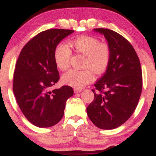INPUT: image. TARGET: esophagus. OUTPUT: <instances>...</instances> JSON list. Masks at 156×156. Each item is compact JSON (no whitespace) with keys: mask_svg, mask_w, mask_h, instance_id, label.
Instances as JSON below:
<instances>
[{"mask_svg":"<svg viewBox=\"0 0 156 156\" xmlns=\"http://www.w3.org/2000/svg\"><path fill=\"white\" fill-rule=\"evenodd\" d=\"M82 91V88H74V93H80Z\"/></svg>","mask_w":156,"mask_h":156,"instance_id":"34e87169","label":"esophagus"}]
</instances>
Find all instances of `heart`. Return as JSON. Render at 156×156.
<instances>
[{"instance_id": "heart-1", "label": "heart", "mask_w": 156, "mask_h": 156, "mask_svg": "<svg viewBox=\"0 0 156 156\" xmlns=\"http://www.w3.org/2000/svg\"><path fill=\"white\" fill-rule=\"evenodd\" d=\"M70 46L75 52L84 56L83 71L71 70L64 73L62 81L65 85L81 88L92 82L94 79L93 71L102 73L106 70L111 58V48L108 43L102 42L98 38L83 36L70 41ZM71 52L67 45L58 44L53 53L56 67L61 71H65L70 66Z\"/></svg>"}]
</instances>
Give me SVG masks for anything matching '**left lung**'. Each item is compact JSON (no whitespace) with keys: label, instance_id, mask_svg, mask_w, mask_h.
<instances>
[{"label":"left lung","instance_id":"8db88e82","mask_svg":"<svg viewBox=\"0 0 156 156\" xmlns=\"http://www.w3.org/2000/svg\"><path fill=\"white\" fill-rule=\"evenodd\" d=\"M94 31L105 36L111 58L105 73L94 84V100L87 107V115L98 128L113 129L123 124L138 105L142 91L141 67L133 47L121 35L104 28Z\"/></svg>","mask_w":156,"mask_h":156}]
</instances>
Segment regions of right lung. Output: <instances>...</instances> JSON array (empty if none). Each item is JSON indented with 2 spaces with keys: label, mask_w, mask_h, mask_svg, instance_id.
Returning a JSON list of instances; mask_svg holds the SVG:
<instances>
[{
  "label": "right lung",
  "mask_w": 156,
  "mask_h": 156,
  "mask_svg": "<svg viewBox=\"0 0 156 156\" xmlns=\"http://www.w3.org/2000/svg\"><path fill=\"white\" fill-rule=\"evenodd\" d=\"M50 29L41 32L21 50L13 76V93L25 118L36 126L51 127L61 120L66 101L73 94L68 85L50 91L59 80L53 53L56 45L73 33Z\"/></svg>",
  "instance_id": "obj_1"
}]
</instances>
